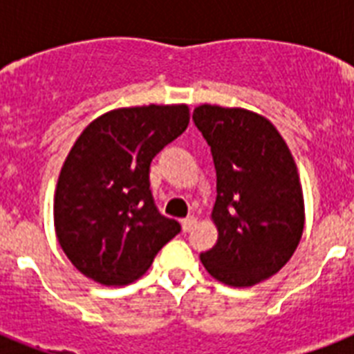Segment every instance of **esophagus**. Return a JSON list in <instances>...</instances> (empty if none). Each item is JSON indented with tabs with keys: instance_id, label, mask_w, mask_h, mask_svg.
Segmentation results:
<instances>
[{
	"instance_id": "34e87169",
	"label": "esophagus",
	"mask_w": 354,
	"mask_h": 354,
	"mask_svg": "<svg viewBox=\"0 0 354 354\" xmlns=\"http://www.w3.org/2000/svg\"><path fill=\"white\" fill-rule=\"evenodd\" d=\"M194 226H196V218H194V216H187V218H183L182 221V227L185 233L191 232Z\"/></svg>"
}]
</instances>
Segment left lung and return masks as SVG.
<instances>
[{
  "label": "left lung",
  "mask_w": 354,
  "mask_h": 354,
  "mask_svg": "<svg viewBox=\"0 0 354 354\" xmlns=\"http://www.w3.org/2000/svg\"><path fill=\"white\" fill-rule=\"evenodd\" d=\"M216 171L213 221L218 241L200 255L215 279L252 286L277 274L296 252L305 224L297 167L275 127L241 108L193 112Z\"/></svg>",
  "instance_id": "left-lung-1"
}]
</instances>
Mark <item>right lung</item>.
Returning <instances> with one entry per match:
<instances>
[{"mask_svg": "<svg viewBox=\"0 0 354 354\" xmlns=\"http://www.w3.org/2000/svg\"><path fill=\"white\" fill-rule=\"evenodd\" d=\"M187 124L185 104H150L104 113L80 133L58 178L55 227L86 277L108 286L138 279L182 232L160 213L149 176L154 156Z\"/></svg>", "mask_w": 354, "mask_h": 354, "instance_id": "obj_1", "label": "right lung"}]
</instances>
